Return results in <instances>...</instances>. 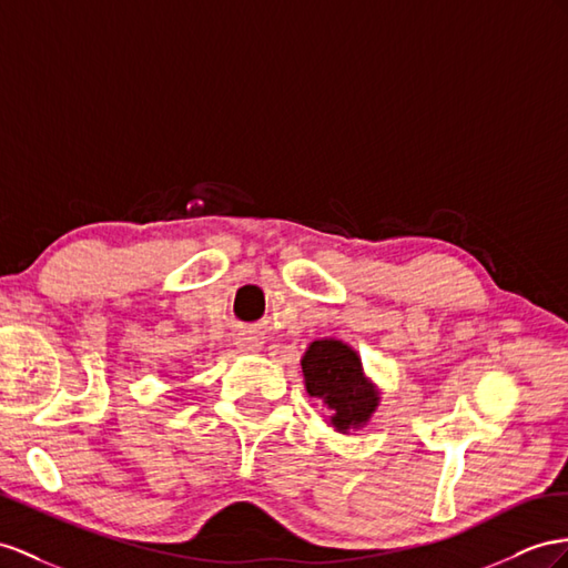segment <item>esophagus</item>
I'll list each match as a JSON object with an SVG mask.
<instances>
[{
    "label": "esophagus",
    "instance_id": "obj_1",
    "mask_svg": "<svg viewBox=\"0 0 568 568\" xmlns=\"http://www.w3.org/2000/svg\"><path fill=\"white\" fill-rule=\"evenodd\" d=\"M237 347L242 353H256L261 343H258L256 336H242V338H237Z\"/></svg>",
    "mask_w": 568,
    "mask_h": 568
}]
</instances>
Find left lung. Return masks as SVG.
I'll use <instances>...</instances> for the list:
<instances>
[{"label":"left lung","instance_id":"obj_1","mask_svg":"<svg viewBox=\"0 0 568 568\" xmlns=\"http://www.w3.org/2000/svg\"><path fill=\"white\" fill-rule=\"evenodd\" d=\"M300 365L307 394L328 408V427L351 434L372 423L382 405V390L362 367L355 347L338 338H316L307 345Z\"/></svg>","mask_w":568,"mask_h":568}]
</instances>
